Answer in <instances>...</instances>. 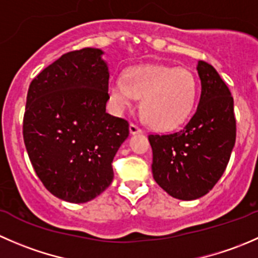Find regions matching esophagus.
<instances>
[{
	"mask_svg": "<svg viewBox=\"0 0 258 258\" xmlns=\"http://www.w3.org/2000/svg\"><path fill=\"white\" fill-rule=\"evenodd\" d=\"M130 132H131L132 135H135V134H142L144 131H142V128H140L137 124L131 123V124H130Z\"/></svg>",
	"mask_w": 258,
	"mask_h": 258,
	"instance_id": "esophagus-1",
	"label": "esophagus"
}]
</instances>
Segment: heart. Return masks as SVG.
<instances>
[{"mask_svg": "<svg viewBox=\"0 0 258 258\" xmlns=\"http://www.w3.org/2000/svg\"><path fill=\"white\" fill-rule=\"evenodd\" d=\"M126 80L113 76L108 85L117 108L131 107L142 97L141 111L148 123L157 130H172L187 118L197 96V81L186 69L171 66L131 67Z\"/></svg>", "mask_w": 258, "mask_h": 258, "instance_id": "heart-1", "label": "heart"}]
</instances>
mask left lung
<instances>
[{
    "mask_svg": "<svg viewBox=\"0 0 258 258\" xmlns=\"http://www.w3.org/2000/svg\"><path fill=\"white\" fill-rule=\"evenodd\" d=\"M201 97L181 131L148 135L153 178L178 200L205 196L225 172L236 141L233 97L211 64L199 61Z\"/></svg>",
    "mask_w": 258,
    "mask_h": 258,
    "instance_id": "left-lung-1",
    "label": "left lung"
}]
</instances>
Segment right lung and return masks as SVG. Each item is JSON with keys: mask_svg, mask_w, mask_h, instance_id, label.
Instances as JSON below:
<instances>
[{"mask_svg": "<svg viewBox=\"0 0 258 258\" xmlns=\"http://www.w3.org/2000/svg\"><path fill=\"white\" fill-rule=\"evenodd\" d=\"M98 48L67 52L31 82L23 141L36 175L58 199L91 201L113 179L112 161L128 137L126 119L106 112L108 67Z\"/></svg>", "mask_w": 258, "mask_h": 258, "instance_id": "1", "label": "right lung"}]
</instances>
